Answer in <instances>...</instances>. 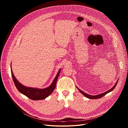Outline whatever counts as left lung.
I'll return each instance as SVG.
<instances>
[{
	"label": "left lung",
	"mask_w": 128,
	"mask_h": 128,
	"mask_svg": "<svg viewBox=\"0 0 128 128\" xmlns=\"http://www.w3.org/2000/svg\"><path fill=\"white\" fill-rule=\"evenodd\" d=\"M118 81L116 82V84H114V86L111 88V89H110L109 90H107V91H106V92H104V93H101V94H99V95H94V96H92V95H88V94H86V93H84V92L83 91H82V90H80V89H79L78 87H77V88H78V90L80 91V92L83 95H84L85 97H86V98H88V99H99V98H102V97H103L104 96H105L106 94H107V93H109V92H112V90H114V88H115V87L116 86V84H118Z\"/></svg>",
	"instance_id": "left-lung-1"
}]
</instances>
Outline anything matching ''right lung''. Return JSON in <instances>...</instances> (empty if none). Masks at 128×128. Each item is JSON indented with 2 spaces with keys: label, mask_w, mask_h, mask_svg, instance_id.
I'll return each instance as SVG.
<instances>
[{
  "label": "right lung",
  "mask_w": 128,
  "mask_h": 128,
  "mask_svg": "<svg viewBox=\"0 0 128 128\" xmlns=\"http://www.w3.org/2000/svg\"><path fill=\"white\" fill-rule=\"evenodd\" d=\"M10 67H12L10 66ZM61 69H60L52 81V84L48 87L45 88H35L28 87L22 84L18 81L14 75L12 67H11V74L14 82L15 84L17 90L22 94L25 95L29 98L33 100H44L48 97L51 94L55 88L57 79L59 76L60 72Z\"/></svg>",
  "instance_id": "1"
}]
</instances>
